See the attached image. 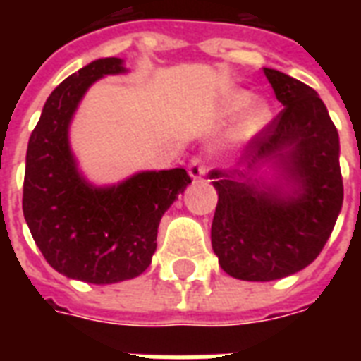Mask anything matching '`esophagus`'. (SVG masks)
I'll return each instance as SVG.
<instances>
[{
  "label": "esophagus",
  "instance_id": "esophagus-1",
  "mask_svg": "<svg viewBox=\"0 0 361 361\" xmlns=\"http://www.w3.org/2000/svg\"><path fill=\"white\" fill-rule=\"evenodd\" d=\"M189 176L191 180H200L202 176H206V164L200 157H192L191 163H189Z\"/></svg>",
  "mask_w": 361,
  "mask_h": 361
}]
</instances>
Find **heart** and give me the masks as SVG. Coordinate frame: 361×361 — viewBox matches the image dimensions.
<instances>
[{"label": "heart", "instance_id": "b5f03b06", "mask_svg": "<svg viewBox=\"0 0 361 361\" xmlns=\"http://www.w3.org/2000/svg\"><path fill=\"white\" fill-rule=\"evenodd\" d=\"M251 103H252L251 93L232 92L223 99L221 110H223V114L225 116H238L241 114V112H245L246 109L251 106ZM269 120H271V109H269V104L266 103L255 104V106H252L251 109L247 111V114L243 116L241 123L238 125L236 138H240V140L251 138V136H255L257 133H260V130L269 123Z\"/></svg>", "mask_w": 361, "mask_h": 361}]
</instances>
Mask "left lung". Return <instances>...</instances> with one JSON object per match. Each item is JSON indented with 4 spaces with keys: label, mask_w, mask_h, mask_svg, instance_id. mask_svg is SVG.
<instances>
[{
    "label": "left lung",
    "mask_w": 361,
    "mask_h": 361,
    "mask_svg": "<svg viewBox=\"0 0 361 361\" xmlns=\"http://www.w3.org/2000/svg\"><path fill=\"white\" fill-rule=\"evenodd\" d=\"M264 75L285 109L249 142L240 166L214 170L212 247L241 281H275L319 257L343 206L339 135L319 93L275 69Z\"/></svg>",
    "instance_id": "8db88e82"
}]
</instances>
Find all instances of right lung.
Masks as SVG:
<instances>
[{"mask_svg":"<svg viewBox=\"0 0 361 361\" xmlns=\"http://www.w3.org/2000/svg\"><path fill=\"white\" fill-rule=\"evenodd\" d=\"M127 73L123 59H95L44 103L25 153V223L42 257L65 277L92 285L133 279L152 264L164 212L185 191V169L142 170L114 185H93L78 169L69 127L97 80Z\"/></svg>","mask_w":361,"mask_h":361,"instance_id":"right-lung-1","label":"right lung"}]
</instances>
